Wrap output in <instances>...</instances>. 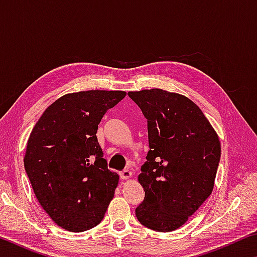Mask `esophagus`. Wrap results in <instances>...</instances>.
I'll list each match as a JSON object with an SVG mask.
<instances>
[{"mask_svg": "<svg viewBox=\"0 0 257 257\" xmlns=\"http://www.w3.org/2000/svg\"><path fill=\"white\" fill-rule=\"evenodd\" d=\"M133 177V173H132V171L130 170H127V169H125V170H123V171H121L120 172V178L121 179H124V180H127V179H130V178Z\"/></svg>", "mask_w": 257, "mask_h": 257, "instance_id": "34e87169", "label": "esophagus"}]
</instances>
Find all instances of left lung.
Wrapping results in <instances>:
<instances>
[{
    "label": "left lung",
    "instance_id": "1",
    "mask_svg": "<svg viewBox=\"0 0 257 257\" xmlns=\"http://www.w3.org/2000/svg\"><path fill=\"white\" fill-rule=\"evenodd\" d=\"M147 119L150 151L138 176L145 198L139 222L160 232L184 225L214 187L221 144L201 108L160 88L129 92Z\"/></svg>",
    "mask_w": 257,
    "mask_h": 257
}]
</instances>
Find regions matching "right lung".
Returning <instances> with one entry per match:
<instances>
[{
    "instance_id": "right-lung-1",
    "label": "right lung",
    "mask_w": 257,
    "mask_h": 257,
    "mask_svg": "<svg viewBox=\"0 0 257 257\" xmlns=\"http://www.w3.org/2000/svg\"><path fill=\"white\" fill-rule=\"evenodd\" d=\"M123 90H84L56 99L27 142L25 170L38 202L54 222L81 232L103 220L119 175L107 169L96 137L108 108Z\"/></svg>"
}]
</instances>
